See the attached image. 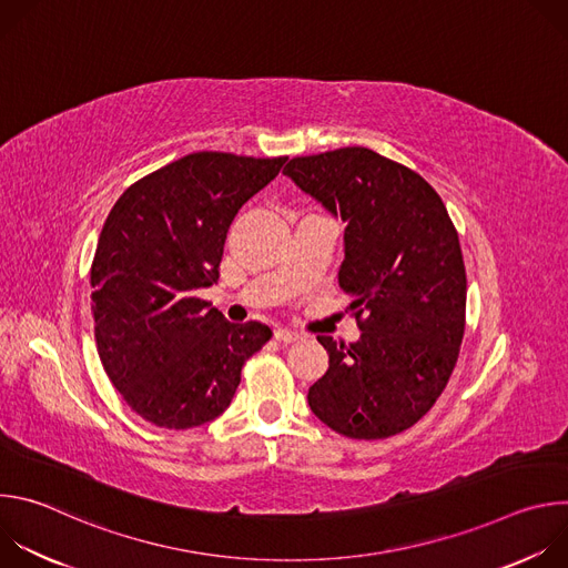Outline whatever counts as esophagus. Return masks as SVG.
I'll return each instance as SVG.
<instances>
[{
	"instance_id": "1",
	"label": "esophagus",
	"mask_w": 568,
	"mask_h": 568,
	"mask_svg": "<svg viewBox=\"0 0 568 568\" xmlns=\"http://www.w3.org/2000/svg\"><path fill=\"white\" fill-rule=\"evenodd\" d=\"M274 337H276L281 344H294V342H298V339H301V335H298V333L287 331V328H278V331L274 333Z\"/></svg>"
}]
</instances>
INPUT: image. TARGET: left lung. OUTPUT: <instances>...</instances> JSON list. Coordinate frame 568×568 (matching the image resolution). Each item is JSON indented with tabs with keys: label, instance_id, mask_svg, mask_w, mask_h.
<instances>
[{
	"label": "left lung",
	"instance_id": "1",
	"mask_svg": "<svg viewBox=\"0 0 568 568\" xmlns=\"http://www.w3.org/2000/svg\"><path fill=\"white\" fill-rule=\"evenodd\" d=\"M283 173L346 222L339 285L362 331L355 344L316 337L331 364L307 390L310 409L346 438L395 436L434 407L460 353L458 231L416 171L362 145L294 156Z\"/></svg>",
	"mask_w": 568,
	"mask_h": 568
}]
</instances>
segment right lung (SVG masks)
I'll use <instances>...</instances> for the list:
<instances>
[{
	"instance_id": "add662e5",
	"label": "right lung",
	"mask_w": 568,
	"mask_h": 568,
	"mask_svg": "<svg viewBox=\"0 0 568 568\" xmlns=\"http://www.w3.org/2000/svg\"><path fill=\"white\" fill-rule=\"evenodd\" d=\"M287 156L193 152L134 182L94 254L92 314L101 364L128 407L164 429L217 418L245 362L270 339L197 296L217 283L226 231Z\"/></svg>"
}]
</instances>
